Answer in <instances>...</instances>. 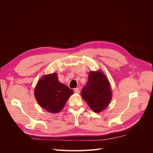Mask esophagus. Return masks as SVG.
<instances>
[{"label":"esophagus","instance_id":"34e87169","mask_svg":"<svg viewBox=\"0 0 153 153\" xmlns=\"http://www.w3.org/2000/svg\"><path fill=\"white\" fill-rule=\"evenodd\" d=\"M74 92H75V93H77V94L80 93V89H79V88H78V87L75 88V89H74Z\"/></svg>","mask_w":153,"mask_h":153}]
</instances>
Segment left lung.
<instances>
[{
  "label": "left lung",
  "instance_id": "left-lung-1",
  "mask_svg": "<svg viewBox=\"0 0 153 153\" xmlns=\"http://www.w3.org/2000/svg\"><path fill=\"white\" fill-rule=\"evenodd\" d=\"M83 99L96 112L103 111L112 99V91L107 78L101 71H91L88 81L81 91Z\"/></svg>",
  "mask_w": 153,
  "mask_h": 153
}]
</instances>
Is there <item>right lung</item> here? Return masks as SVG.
Returning a JSON list of instances; mask_svg holds the SVG:
<instances>
[{
    "mask_svg": "<svg viewBox=\"0 0 153 153\" xmlns=\"http://www.w3.org/2000/svg\"><path fill=\"white\" fill-rule=\"evenodd\" d=\"M73 93L72 89L59 81L56 73L43 76L34 90L39 105L50 113L61 112Z\"/></svg>",
    "mask_w": 153,
    "mask_h": 153,
    "instance_id": "right-lung-1",
    "label": "right lung"
}]
</instances>
